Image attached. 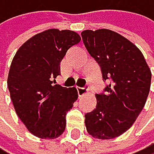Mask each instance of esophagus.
<instances>
[{
	"instance_id": "34e87169",
	"label": "esophagus",
	"mask_w": 154,
	"mask_h": 154,
	"mask_svg": "<svg viewBox=\"0 0 154 154\" xmlns=\"http://www.w3.org/2000/svg\"><path fill=\"white\" fill-rule=\"evenodd\" d=\"M76 92H78V95L79 97H82V96H84L85 94L87 93V90L85 89V88H76Z\"/></svg>"
}]
</instances>
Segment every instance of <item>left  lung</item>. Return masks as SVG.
Returning a JSON list of instances; mask_svg holds the SVG:
<instances>
[{
	"instance_id": "1",
	"label": "left lung",
	"mask_w": 154,
	"mask_h": 154,
	"mask_svg": "<svg viewBox=\"0 0 154 154\" xmlns=\"http://www.w3.org/2000/svg\"><path fill=\"white\" fill-rule=\"evenodd\" d=\"M88 53L100 66L103 92L97 106L85 115L87 130L98 139H112L133 125L148 97L151 72L141 51L125 37L108 29L82 32Z\"/></svg>"
}]
</instances>
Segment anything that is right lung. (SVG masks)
I'll return each mask as SVG.
<instances>
[{
	"instance_id": "1",
	"label": "right lung",
	"mask_w": 154,
	"mask_h": 154,
	"mask_svg": "<svg viewBox=\"0 0 154 154\" xmlns=\"http://www.w3.org/2000/svg\"><path fill=\"white\" fill-rule=\"evenodd\" d=\"M79 41L73 31L49 29L26 41L15 54L8 89L18 117L35 136L54 139L63 133L65 116L78 93L53 84L66 51Z\"/></svg>"
}]
</instances>
